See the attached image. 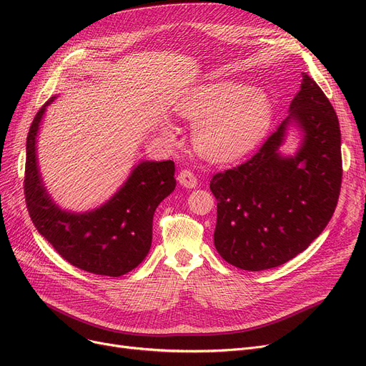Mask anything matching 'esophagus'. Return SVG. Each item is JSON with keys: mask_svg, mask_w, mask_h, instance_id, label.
Here are the masks:
<instances>
[{"mask_svg": "<svg viewBox=\"0 0 366 366\" xmlns=\"http://www.w3.org/2000/svg\"><path fill=\"white\" fill-rule=\"evenodd\" d=\"M178 181H179V184H181L182 187H185V188H194V187L197 185V178H196V175H194V173L191 172V170H188V169H184V170L179 172Z\"/></svg>", "mask_w": 366, "mask_h": 366, "instance_id": "esophagus-1", "label": "esophagus"}]
</instances>
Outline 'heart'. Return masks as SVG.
<instances>
[{"label":"heart","instance_id":"obj_1","mask_svg":"<svg viewBox=\"0 0 366 366\" xmlns=\"http://www.w3.org/2000/svg\"><path fill=\"white\" fill-rule=\"evenodd\" d=\"M175 111L194 123V144L206 159L225 163L251 152L273 119L267 94L251 86L218 81L199 86L177 102Z\"/></svg>","mask_w":366,"mask_h":366}]
</instances>
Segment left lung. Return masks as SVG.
<instances>
[{
  "label": "left lung",
  "instance_id": "1",
  "mask_svg": "<svg viewBox=\"0 0 366 366\" xmlns=\"http://www.w3.org/2000/svg\"><path fill=\"white\" fill-rule=\"evenodd\" d=\"M291 125L300 129L302 145L295 157H282L278 148ZM341 178L338 117L316 81L302 74L290 115L277 130L255 156L210 181L218 202V254L247 272L292 259L332 218Z\"/></svg>",
  "mask_w": 366,
  "mask_h": 366
}]
</instances>
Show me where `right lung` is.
<instances>
[{"instance_id":"right-lung-1","label":"right lung","mask_w":366,"mask_h":366,"mask_svg":"<svg viewBox=\"0 0 366 366\" xmlns=\"http://www.w3.org/2000/svg\"><path fill=\"white\" fill-rule=\"evenodd\" d=\"M50 98L36 112L26 138L25 199L35 228L64 259L84 272L119 277L137 268L152 240L157 206L175 189V163L142 162L105 204L90 212L62 210L50 199L36 163V133Z\"/></svg>"}]
</instances>
